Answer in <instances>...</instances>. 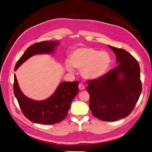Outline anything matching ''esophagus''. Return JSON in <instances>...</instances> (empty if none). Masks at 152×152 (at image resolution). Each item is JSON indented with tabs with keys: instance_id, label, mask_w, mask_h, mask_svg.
Segmentation results:
<instances>
[{
	"instance_id": "esophagus-1",
	"label": "esophagus",
	"mask_w": 152,
	"mask_h": 152,
	"mask_svg": "<svg viewBox=\"0 0 152 152\" xmlns=\"http://www.w3.org/2000/svg\"><path fill=\"white\" fill-rule=\"evenodd\" d=\"M79 89L80 90V91H83L84 89V88H85V87H84V85L83 84H82V83H80L79 84Z\"/></svg>"
}]
</instances>
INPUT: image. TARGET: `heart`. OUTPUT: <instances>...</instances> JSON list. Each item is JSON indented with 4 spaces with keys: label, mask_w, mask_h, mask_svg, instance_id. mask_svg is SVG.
<instances>
[{
    "label": "heart",
    "mask_w": 152,
    "mask_h": 152,
    "mask_svg": "<svg viewBox=\"0 0 152 152\" xmlns=\"http://www.w3.org/2000/svg\"><path fill=\"white\" fill-rule=\"evenodd\" d=\"M110 64V56L107 52L91 47H81L72 52L70 62L66 63V67L70 73L73 72V66L81 71V76L84 79L96 80L106 74Z\"/></svg>",
    "instance_id": "1"
}]
</instances>
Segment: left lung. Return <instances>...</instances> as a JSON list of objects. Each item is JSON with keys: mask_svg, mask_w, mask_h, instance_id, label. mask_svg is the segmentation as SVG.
I'll list each match as a JSON object with an SVG mask.
<instances>
[{"mask_svg": "<svg viewBox=\"0 0 152 152\" xmlns=\"http://www.w3.org/2000/svg\"><path fill=\"white\" fill-rule=\"evenodd\" d=\"M116 57L117 66L103 77L87 81L92 115L102 121H114L128 116L142 92L139 64L122 49L108 45Z\"/></svg>", "mask_w": 152, "mask_h": 152, "instance_id": "obj_1", "label": "left lung"}]
</instances>
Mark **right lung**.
I'll use <instances>...</instances> for the list:
<instances>
[{"label": "right lung", "mask_w": 152, "mask_h": 152, "mask_svg": "<svg viewBox=\"0 0 152 152\" xmlns=\"http://www.w3.org/2000/svg\"><path fill=\"white\" fill-rule=\"evenodd\" d=\"M60 44L58 41H43L28 48L18 60L15 67L17 70L34 55L52 54ZM79 81L62 82L50 96L43 100H34L26 97L20 89L15 73L13 91L20 108L31 121L43 124H53L61 121L68 114L71 102L78 93Z\"/></svg>", "instance_id": "obj_1"}]
</instances>
